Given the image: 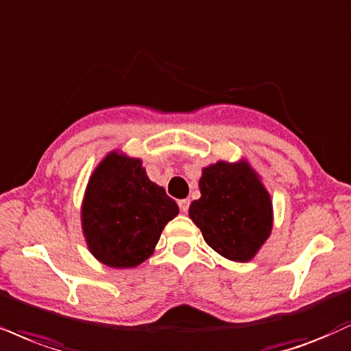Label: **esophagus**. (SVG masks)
<instances>
[{"instance_id": "obj_1", "label": "esophagus", "mask_w": 351, "mask_h": 351, "mask_svg": "<svg viewBox=\"0 0 351 351\" xmlns=\"http://www.w3.org/2000/svg\"><path fill=\"white\" fill-rule=\"evenodd\" d=\"M189 204H191V202H189V199H181V201H178V206H180L181 213H188V210H189Z\"/></svg>"}]
</instances>
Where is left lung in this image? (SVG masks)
Returning <instances> with one entry per match:
<instances>
[{
  "label": "left lung",
  "mask_w": 351,
  "mask_h": 351,
  "mask_svg": "<svg viewBox=\"0 0 351 351\" xmlns=\"http://www.w3.org/2000/svg\"><path fill=\"white\" fill-rule=\"evenodd\" d=\"M201 197L189 217L206 243L232 261H248L268 239L273 226L271 201L247 163L216 165L202 170Z\"/></svg>",
  "instance_id": "8db88e82"
}]
</instances>
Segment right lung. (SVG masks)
Wrapping results in <instances>:
<instances>
[{"instance_id":"1","label":"right lung","mask_w":351,"mask_h":351,"mask_svg":"<svg viewBox=\"0 0 351 351\" xmlns=\"http://www.w3.org/2000/svg\"><path fill=\"white\" fill-rule=\"evenodd\" d=\"M176 202L147 178L142 162L111 154L93 173L83 202V232L101 263L132 268L154 253Z\"/></svg>"}]
</instances>
